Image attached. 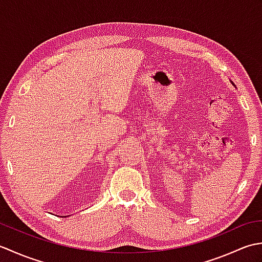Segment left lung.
Returning <instances> with one entry per match:
<instances>
[{
  "label": "left lung",
  "mask_w": 262,
  "mask_h": 262,
  "mask_svg": "<svg viewBox=\"0 0 262 262\" xmlns=\"http://www.w3.org/2000/svg\"><path fill=\"white\" fill-rule=\"evenodd\" d=\"M232 84H233V82H232ZM233 85H234V84H233Z\"/></svg>",
  "instance_id": "8db88e82"
}]
</instances>
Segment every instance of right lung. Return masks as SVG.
<instances>
[{
	"label": "right lung",
	"mask_w": 262,
	"mask_h": 262,
	"mask_svg": "<svg viewBox=\"0 0 262 262\" xmlns=\"http://www.w3.org/2000/svg\"><path fill=\"white\" fill-rule=\"evenodd\" d=\"M63 217H66V216H63Z\"/></svg>",
	"instance_id": "1"
}]
</instances>
